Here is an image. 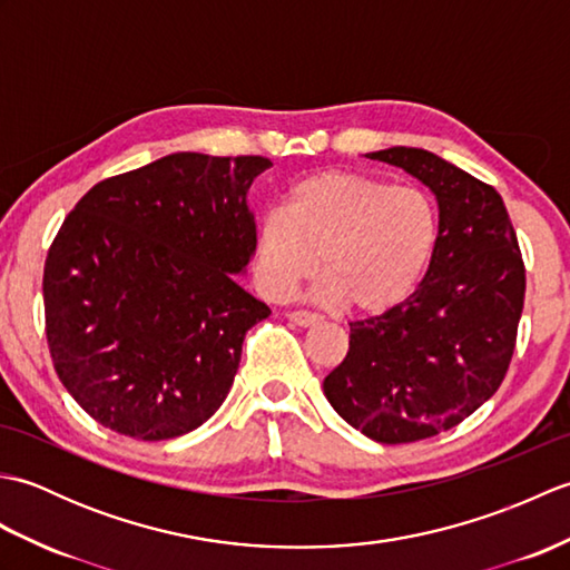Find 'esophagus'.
<instances>
[{"label":"esophagus","instance_id":"1","mask_svg":"<svg viewBox=\"0 0 570 570\" xmlns=\"http://www.w3.org/2000/svg\"><path fill=\"white\" fill-rule=\"evenodd\" d=\"M286 318L301 325V328H311V325L321 323V316H316V313H311V311H292V313H286Z\"/></svg>","mask_w":570,"mask_h":570}]
</instances>
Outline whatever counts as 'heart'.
I'll return each instance as SVG.
<instances>
[{"instance_id":"obj_1","label":"heart","mask_w":570,"mask_h":570,"mask_svg":"<svg viewBox=\"0 0 570 570\" xmlns=\"http://www.w3.org/2000/svg\"><path fill=\"white\" fill-rule=\"evenodd\" d=\"M439 242V208L421 188L343 168L301 178L284 210L254 227L252 269L266 298H284L321 269L323 298L384 313L414 292Z\"/></svg>"}]
</instances>
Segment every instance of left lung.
<instances>
[{"label": "left lung", "instance_id": "left-lung-1", "mask_svg": "<svg viewBox=\"0 0 570 570\" xmlns=\"http://www.w3.org/2000/svg\"><path fill=\"white\" fill-rule=\"evenodd\" d=\"M365 156L431 188L439 242L414 294L350 323V350L323 392L367 439L414 443L458 426L500 390L524 308V262L492 186L426 149Z\"/></svg>", "mask_w": 570, "mask_h": 570}]
</instances>
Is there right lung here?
Instances as JSON below:
<instances>
[{
  "label": "right lung",
  "instance_id": "1",
  "mask_svg": "<svg viewBox=\"0 0 570 570\" xmlns=\"http://www.w3.org/2000/svg\"><path fill=\"white\" fill-rule=\"evenodd\" d=\"M269 166L168 154L100 180L60 225L43 269L48 350L105 429L166 441L225 402L245 333L272 313L235 282L257 227L247 190Z\"/></svg>",
  "mask_w": 570,
  "mask_h": 570
}]
</instances>
